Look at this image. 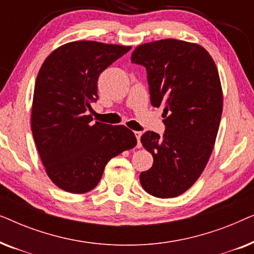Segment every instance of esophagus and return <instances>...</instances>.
Instances as JSON below:
<instances>
[{
	"label": "esophagus",
	"mask_w": 254,
	"mask_h": 254,
	"mask_svg": "<svg viewBox=\"0 0 254 254\" xmlns=\"http://www.w3.org/2000/svg\"><path fill=\"white\" fill-rule=\"evenodd\" d=\"M141 135H142L141 131H135V136H136V140H137V144H136L137 148H141L142 147V144H141Z\"/></svg>",
	"instance_id": "1"
}]
</instances>
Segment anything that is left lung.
<instances>
[{
    "label": "left lung",
    "instance_id": "left-lung-1",
    "mask_svg": "<svg viewBox=\"0 0 254 254\" xmlns=\"http://www.w3.org/2000/svg\"><path fill=\"white\" fill-rule=\"evenodd\" d=\"M130 60L145 67L151 105L164 106L163 136L141 137L154 157L141 185L156 197L178 196L201 176L216 140L223 109L216 64L200 45L176 39L140 45Z\"/></svg>",
    "mask_w": 254,
    "mask_h": 254
}]
</instances>
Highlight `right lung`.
I'll return each instance as SVG.
<instances>
[{
  "mask_svg": "<svg viewBox=\"0 0 254 254\" xmlns=\"http://www.w3.org/2000/svg\"><path fill=\"white\" fill-rule=\"evenodd\" d=\"M130 46L72 41L48 55L34 85L31 128L46 172L58 187L86 193L102 178L107 162L136 145L125 126L92 123L98 77Z\"/></svg>",
  "mask_w": 254,
  "mask_h": 254,
  "instance_id": "right-lung-1",
  "label": "right lung"
}]
</instances>
